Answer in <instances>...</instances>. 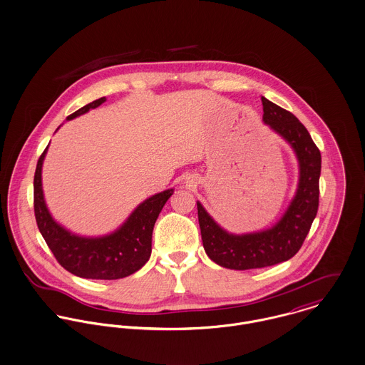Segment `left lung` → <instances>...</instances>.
<instances>
[{
	"mask_svg": "<svg viewBox=\"0 0 365 365\" xmlns=\"http://www.w3.org/2000/svg\"><path fill=\"white\" fill-rule=\"evenodd\" d=\"M263 122L282 135L294 150L299 179L294 199L283 217L272 227L250 234H230L221 228L197 202L202 246L207 256L225 269L249 270L273 266L291 259L302 246L319 205L321 151L305 125L291 112L264 96Z\"/></svg>",
	"mask_w": 365,
	"mask_h": 365,
	"instance_id": "1",
	"label": "left lung"
}]
</instances>
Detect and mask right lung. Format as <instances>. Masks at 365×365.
I'll return each mask as SVG.
<instances>
[{"label":"right lung","instance_id":"1","mask_svg":"<svg viewBox=\"0 0 365 365\" xmlns=\"http://www.w3.org/2000/svg\"><path fill=\"white\" fill-rule=\"evenodd\" d=\"M103 102L106 98L85 105L67 120L81 116ZM48 145L36 165L34 204L41 237L57 262L74 276L92 280H118L140 270L151 256L153 230L165 202L173 195V189L163 190L140 202L116 231L103 237H81L58 224L44 202L41 166Z\"/></svg>","mask_w":365,"mask_h":365}]
</instances>
